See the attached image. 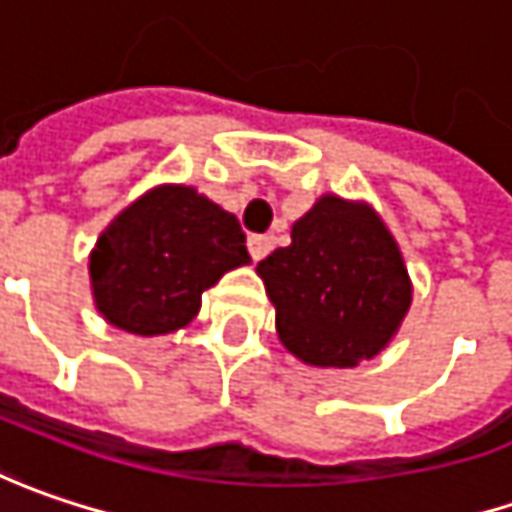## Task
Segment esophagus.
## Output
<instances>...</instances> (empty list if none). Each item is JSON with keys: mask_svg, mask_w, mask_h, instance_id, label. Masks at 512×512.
<instances>
[{"mask_svg": "<svg viewBox=\"0 0 512 512\" xmlns=\"http://www.w3.org/2000/svg\"><path fill=\"white\" fill-rule=\"evenodd\" d=\"M272 246H275V240L269 234H252L249 237V252H252L255 260H263V257L272 252Z\"/></svg>", "mask_w": 512, "mask_h": 512, "instance_id": "1", "label": "esophagus"}]
</instances>
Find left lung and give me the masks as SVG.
Here are the masks:
<instances>
[{"mask_svg":"<svg viewBox=\"0 0 512 512\" xmlns=\"http://www.w3.org/2000/svg\"><path fill=\"white\" fill-rule=\"evenodd\" d=\"M283 346L312 367L375 358L410 309V278L378 214L321 197L292 226V243L257 263Z\"/></svg>","mask_w":512,"mask_h":512,"instance_id":"8db88e82","label":"left lung"}]
</instances>
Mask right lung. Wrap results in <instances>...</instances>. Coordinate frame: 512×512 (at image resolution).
<instances>
[{"label": "right lung", "instance_id": "add662e5", "mask_svg": "<svg viewBox=\"0 0 512 512\" xmlns=\"http://www.w3.org/2000/svg\"><path fill=\"white\" fill-rule=\"evenodd\" d=\"M249 260L234 214L189 186H160L100 234L91 286L105 321L148 338L186 326L200 295Z\"/></svg>", "mask_w": 512, "mask_h": 512}]
</instances>
